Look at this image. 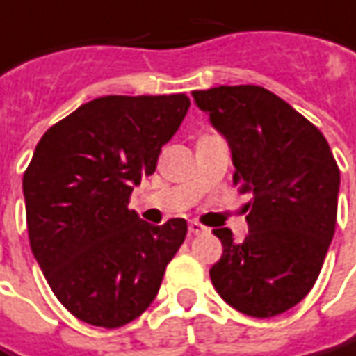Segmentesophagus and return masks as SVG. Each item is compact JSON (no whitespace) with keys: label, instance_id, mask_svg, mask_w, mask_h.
<instances>
[{"label":"esophagus","instance_id":"34e87169","mask_svg":"<svg viewBox=\"0 0 356 356\" xmlns=\"http://www.w3.org/2000/svg\"><path fill=\"white\" fill-rule=\"evenodd\" d=\"M207 229H209V228H207V226H202L200 222H191V224H188V232H191L193 236H198V234H204Z\"/></svg>","mask_w":356,"mask_h":356}]
</instances>
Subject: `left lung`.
Listing matches in <instances>:
<instances>
[{"mask_svg":"<svg viewBox=\"0 0 356 356\" xmlns=\"http://www.w3.org/2000/svg\"><path fill=\"white\" fill-rule=\"evenodd\" d=\"M193 97L228 140L234 185L253 193L243 243L229 228L214 229L224 253L210 269L212 284L241 314L279 316L310 292L327 255L337 161L318 127L265 87L220 86Z\"/></svg>","mask_w":356,"mask_h":356,"instance_id":"left-lung-1","label":"left lung"}]
</instances>
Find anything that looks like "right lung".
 <instances>
[{"label":"right lung","mask_w":356,"mask_h":356,"mask_svg":"<svg viewBox=\"0 0 356 356\" xmlns=\"http://www.w3.org/2000/svg\"><path fill=\"white\" fill-rule=\"evenodd\" d=\"M188 107L185 93L99 97L36 144L23 175L29 241L77 320L122 327L156 298L187 222L152 226L128 202L134 185L156 171Z\"/></svg>","instance_id":"obj_1"}]
</instances>
